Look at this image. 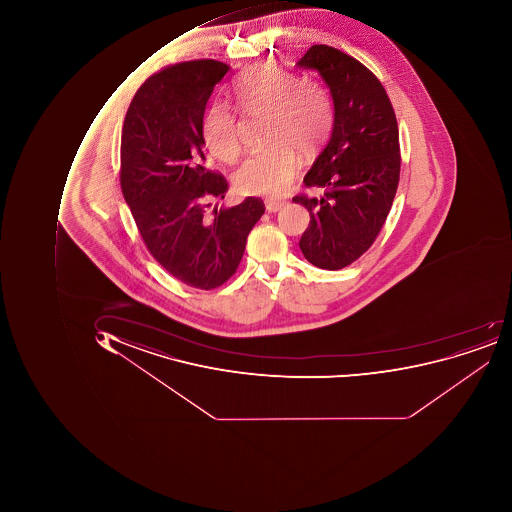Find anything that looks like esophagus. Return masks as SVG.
Here are the masks:
<instances>
[{"mask_svg": "<svg viewBox=\"0 0 512 512\" xmlns=\"http://www.w3.org/2000/svg\"><path fill=\"white\" fill-rule=\"evenodd\" d=\"M264 204H266V211L277 212L286 206V201L277 200V198H266V200H264Z\"/></svg>", "mask_w": 512, "mask_h": 512, "instance_id": "esophagus-1", "label": "esophagus"}]
</instances>
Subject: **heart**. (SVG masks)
<instances>
[{
	"mask_svg": "<svg viewBox=\"0 0 512 512\" xmlns=\"http://www.w3.org/2000/svg\"><path fill=\"white\" fill-rule=\"evenodd\" d=\"M235 109L244 115H266V141L271 146L252 154L235 174L244 195H278L297 174V151L312 154L328 137L332 100L317 80L300 78L278 64H257L241 72L231 91ZM204 146L221 161L237 160L241 152L237 115L214 103L201 120Z\"/></svg>",
	"mask_w": 512,
	"mask_h": 512,
	"instance_id": "b5f03b06",
	"label": "heart"
}]
</instances>
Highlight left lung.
<instances>
[{
  "label": "left lung",
  "instance_id": "left-lung-1",
  "mask_svg": "<svg viewBox=\"0 0 512 512\" xmlns=\"http://www.w3.org/2000/svg\"><path fill=\"white\" fill-rule=\"evenodd\" d=\"M298 66L320 72L334 100L331 140L304 177L320 197L295 195L311 221L301 235L304 258L337 271L365 254L391 211L400 180V143L394 107L365 64L315 44Z\"/></svg>",
  "mask_w": 512,
  "mask_h": 512
}]
</instances>
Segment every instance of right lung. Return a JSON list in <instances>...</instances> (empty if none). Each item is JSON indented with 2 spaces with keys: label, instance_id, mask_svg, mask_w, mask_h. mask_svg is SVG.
<instances>
[{
  "label": "right lung",
  "instance_id": "obj_1",
  "mask_svg": "<svg viewBox=\"0 0 512 512\" xmlns=\"http://www.w3.org/2000/svg\"><path fill=\"white\" fill-rule=\"evenodd\" d=\"M231 67L184 61L147 78L124 118L120 184L147 251L172 277L211 291L237 271L264 214L260 198L209 209L228 181L208 166L201 120Z\"/></svg>",
  "mask_w": 512,
  "mask_h": 512
}]
</instances>
